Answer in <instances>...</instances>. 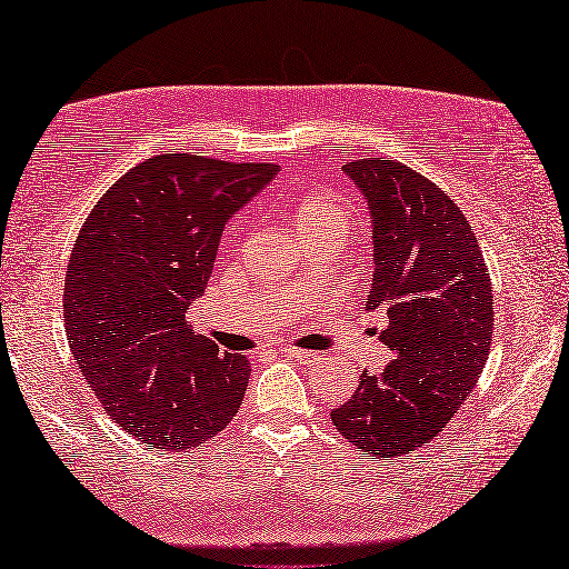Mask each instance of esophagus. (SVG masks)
<instances>
[{
    "mask_svg": "<svg viewBox=\"0 0 569 569\" xmlns=\"http://www.w3.org/2000/svg\"><path fill=\"white\" fill-rule=\"evenodd\" d=\"M281 355L291 357V359H296V362H301V365H313V362H319V355H317V351H311V349L281 347Z\"/></svg>",
    "mask_w": 569,
    "mask_h": 569,
    "instance_id": "34e87169",
    "label": "esophagus"
}]
</instances>
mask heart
<instances>
[{
    "mask_svg": "<svg viewBox=\"0 0 569 569\" xmlns=\"http://www.w3.org/2000/svg\"><path fill=\"white\" fill-rule=\"evenodd\" d=\"M281 207L291 214V220L299 224L301 236L309 242H345L351 230V202L339 189H311V192L288 197Z\"/></svg>",
    "mask_w": 569,
    "mask_h": 569,
    "instance_id": "1",
    "label": "heart"
}]
</instances>
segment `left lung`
<instances>
[{"label":"left lung","mask_w":569,"mask_h":569,"mask_svg":"<svg viewBox=\"0 0 569 569\" xmlns=\"http://www.w3.org/2000/svg\"><path fill=\"white\" fill-rule=\"evenodd\" d=\"M372 214L369 309L395 359L362 372L331 422L351 446L387 461L438 438L473 390L493 337V293L471 224L443 189L395 159L347 161Z\"/></svg>","instance_id":"left-lung-1"}]
</instances>
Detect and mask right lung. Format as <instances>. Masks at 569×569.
I'll use <instances>...</instances> for the list:
<instances>
[{
    "instance_id": "right-lung-1",
    "label": "right lung",
    "mask_w": 569,
    "mask_h": 569,
    "mask_svg": "<svg viewBox=\"0 0 569 569\" xmlns=\"http://www.w3.org/2000/svg\"><path fill=\"white\" fill-rule=\"evenodd\" d=\"M276 174V164L159 154L126 171L80 228L62 293L70 351L141 443L187 450L236 418L248 359L197 333L187 309L210 281L224 224Z\"/></svg>"
}]
</instances>
